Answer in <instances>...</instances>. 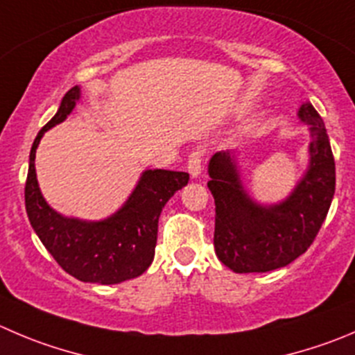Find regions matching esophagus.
<instances>
[{
	"instance_id": "1",
	"label": "esophagus",
	"mask_w": 355,
	"mask_h": 355,
	"mask_svg": "<svg viewBox=\"0 0 355 355\" xmlns=\"http://www.w3.org/2000/svg\"><path fill=\"white\" fill-rule=\"evenodd\" d=\"M202 162H204V151L195 150L191 151L190 158H188V172L191 178H198L202 174Z\"/></svg>"
}]
</instances>
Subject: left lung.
Returning a JSON list of instances; mask_svg holds the SVG:
<instances>
[{
	"label": "left lung",
	"mask_w": 355,
	"mask_h": 355,
	"mask_svg": "<svg viewBox=\"0 0 355 355\" xmlns=\"http://www.w3.org/2000/svg\"><path fill=\"white\" fill-rule=\"evenodd\" d=\"M298 118L312 137L309 167L284 200L256 202L245 191L234 151H219L209 160L216 256L234 272L261 273L289 265L310 248L326 219L336 181L331 144L312 104L303 103Z\"/></svg>",
	"instance_id": "obj_1"
}]
</instances>
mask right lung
<instances>
[{
  "mask_svg": "<svg viewBox=\"0 0 355 355\" xmlns=\"http://www.w3.org/2000/svg\"><path fill=\"white\" fill-rule=\"evenodd\" d=\"M82 97L80 87L67 90L55 116L33 143L26 181L29 223L46 251L69 275L92 284H120L148 270L155 256L158 218L168 198L187 187L188 172L148 168L114 214L99 221L67 218L49 205L40 190L35 158L43 134L62 123Z\"/></svg>",
  "mask_w": 355,
  "mask_h": 355,
  "instance_id": "add662e5",
  "label": "right lung"
}]
</instances>
